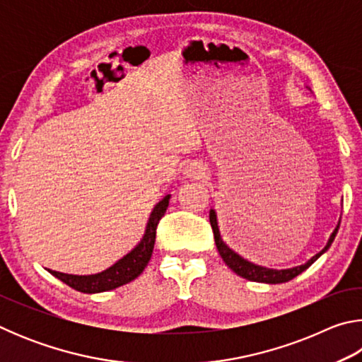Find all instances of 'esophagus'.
I'll return each instance as SVG.
<instances>
[{
	"label": "esophagus",
	"instance_id": "1",
	"mask_svg": "<svg viewBox=\"0 0 362 362\" xmlns=\"http://www.w3.org/2000/svg\"><path fill=\"white\" fill-rule=\"evenodd\" d=\"M183 175L187 177V179H201V177L204 175V169L199 166V164L196 163H189L183 169Z\"/></svg>",
	"mask_w": 362,
	"mask_h": 362
}]
</instances>
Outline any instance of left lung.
Segmentation results:
<instances>
[{"instance_id": "obj_1", "label": "left lung", "mask_w": 362, "mask_h": 362, "mask_svg": "<svg viewBox=\"0 0 362 362\" xmlns=\"http://www.w3.org/2000/svg\"><path fill=\"white\" fill-rule=\"evenodd\" d=\"M310 89V88H308ZM209 222L212 226L214 231V240H216V246L218 249V254L222 257L223 262L226 263V267L231 268L238 276L246 278L249 281H255V283H265V284H279V283H287V281L293 279L296 276H298L300 273H303L306 268H310L313 263L320 259V257L326 252V250L330 247V244L334 243L337 231H339L340 226V220L337 223L335 230L332 231V235L329 236V241L321 252H317L316 255L311 257L308 262H305L303 265L298 267H292V268H284V269H276V268H267L262 265H257V263L249 262L247 259H244L238 252H235L228 244L223 241L222 235H220V228H218V220H217V212L211 209L209 212Z\"/></svg>"}]
</instances>
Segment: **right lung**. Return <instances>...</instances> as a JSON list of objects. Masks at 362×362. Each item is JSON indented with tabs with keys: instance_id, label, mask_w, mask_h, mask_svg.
<instances>
[{
	"instance_id": "right-lung-1",
	"label": "right lung",
	"mask_w": 362,
	"mask_h": 362,
	"mask_svg": "<svg viewBox=\"0 0 362 362\" xmlns=\"http://www.w3.org/2000/svg\"><path fill=\"white\" fill-rule=\"evenodd\" d=\"M170 194L164 196V198L159 201V203L153 207V211L148 217V222L145 226V233L142 240L134 247L131 252H127L122 259H119L112 267L103 269L100 273L95 274H66V273H59L49 269V273L52 276L62 281L66 286H70L71 289L83 293H99V292H107L113 291L116 287L124 286L131 281L140 276V273L144 272L145 267L148 265L151 259L153 247H155V240H156V226L159 220L166 214V209L169 206Z\"/></svg>"
}]
</instances>
